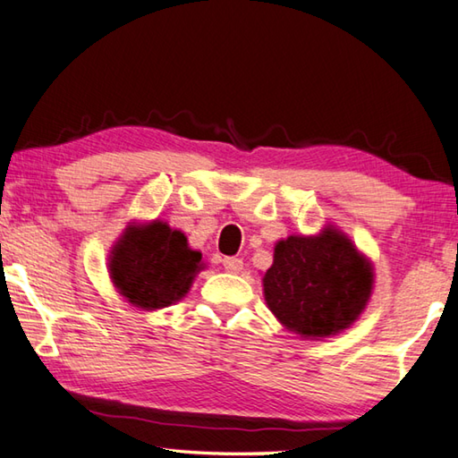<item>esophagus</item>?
<instances>
[{"label":"esophagus","instance_id":"34e87169","mask_svg":"<svg viewBox=\"0 0 458 458\" xmlns=\"http://www.w3.org/2000/svg\"><path fill=\"white\" fill-rule=\"evenodd\" d=\"M222 264L230 274H240L244 270V262H242V258H224Z\"/></svg>","mask_w":458,"mask_h":458}]
</instances>
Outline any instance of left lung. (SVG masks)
<instances>
[{
  "mask_svg": "<svg viewBox=\"0 0 458 458\" xmlns=\"http://www.w3.org/2000/svg\"><path fill=\"white\" fill-rule=\"evenodd\" d=\"M373 285L371 259L334 224L318 234L277 240L274 264L262 277L267 310L303 339L334 337L352 327L369 303Z\"/></svg>",
  "mask_w": 458,
  "mask_h": 458,
  "instance_id": "obj_1",
  "label": "left lung"
}]
</instances>
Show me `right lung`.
Segmentation results:
<instances>
[{"mask_svg":"<svg viewBox=\"0 0 458 458\" xmlns=\"http://www.w3.org/2000/svg\"><path fill=\"white\" fill-rule=\"evenodd\" d=\"M106 267L124 301L140 311H157L181 301L206 264L181 230L150 220L131 222L123 230Z\"/></svg>","mask_w":458,"mask_h":458,"instance_id":"1","label":"right lung"}]
</instances>
